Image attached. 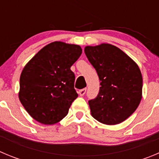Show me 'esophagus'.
<instances>
[{
  "label": "esophagus",
  "mask_w": 159,
  "mask_h": 159,
  "mask_svg": "<svg viewBox=\"0 0 159 159\" xmlns=\"http://www.w3.org/2000/svg\"><path fill=\"white\" fill-rule=\"evenodd\" d=\"M85 93H86V89H83L79 90L78 94H79L81 96H83L84 94H85Z\"/></svg>",
  "instance_id": "34e87169"
}]
</instances>
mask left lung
Instances as JSON below:
<instances>
[{"mask_svg": "<svg viewBox=\"0 0 159 159\" xmlns=\"http://www.w3.org/2000/svg\"><path fill=\"white\" fill-rule=\"evenodd\" d=\"M84 53L101 85L98 96L89 101L92 116L109 125L122 122L136 111L142 99L140 68L128 55L111 44L86 46Z\"/></svg>", "mask_w": 159, "mask_h": 159, "instance_id": "obj_1", "label": "left lung"}]
</instances>
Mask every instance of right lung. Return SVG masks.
Segmentation results:
<instances>
[{"label":"right lung","instance_id":"right-lung-1","mask_svg":"<svg viewBox=\"0 0 159 159\" xmlns=\"http://www.w3.org/2000/svg\"><path fill=\"white\" fill-rule=\"evenodd\" d=\"M82 50L78 44L54 41L41 48L23 69L19 99L38 122L53 125L66 116L78 96L70 67Z\"/></svg>","mask_w":159,"mask_h":159}]
</instances>
